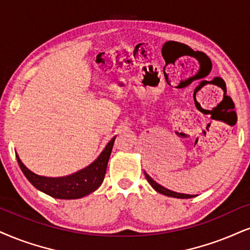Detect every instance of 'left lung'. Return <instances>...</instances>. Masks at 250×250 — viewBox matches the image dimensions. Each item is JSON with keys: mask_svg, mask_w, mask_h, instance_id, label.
Returning <instances> with one entry per match:
<instances>
[{"mask_svg": "<svg viewBox=\"0 0 250 250\" xmlns=\"http://www.w3.org/2000/svg\"><path fill=\"white\" fill-rule=\"evenodd\" d=\"M145 176H146L147 181H148V183L150 184V186L153 187V189L155 190V191H158V192H160V193H162V195L168 196V197H175V198H182V199L192 198V197H195L193 195H186V193H178V192H175V191L166 189L165 187L160 186L159 183H156V182L154 181L153 178L150 177L148 174H146V172H145Z\"/></svg>", "mask_w": 250, "mask_h": 250, "instance_id": "obj_1", "label": "left lung"}]
</instances>
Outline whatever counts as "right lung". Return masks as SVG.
<instances>
[{
  "mask_svg": "<svg viewBox=\"0 0 250 250\" xmlns=\"http://www.w3.org/2000/svg\"><path fill=\"white\" fill-rule=\"evenodd\" d=\"M116 137H113L100 155L90 165L81 170L63 177H45L39 176L29 170L16 154L18 165L25 175V177L36 189L46 195L59 199H78L94 192L101 186L106 172L107 162H109L111 150Z\"/></svg>",
  "mask_w": 250,
  "mask_h": 250,
  "instance_id": "add662e5",
  "label": "right lung"
}]
</instances>
